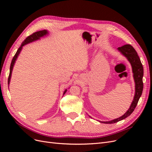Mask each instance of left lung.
Returning <instances> with one entry per match:
<instances>
[{
    "label": "left lung",
    "instance_id": "obj_1",
    "mask_svg": "<svg viewBox=\"0 0 152 152\" xmlns=\"http://www.w3.org/2000/svg\"><path fill=\"white\" fill-rule=\"evenodd\" d=\"M118 50L119 52H121V54H122V55L126 57L127 60L129 61L131 65L133 73V77H134V80L135 82V94L134 96V99H133V101L129 108L127 111L124 113L122 116L110 121H99L100 122H102L104 124L116 123L129 116L133 112V111H134L137 103H138V101L142 94V89H143V82H142L143 67H142L140 57L138 55H137L136 50L132 45L129 44H126L123 45L122 47H119L118 48Z\"/></svg>",
    "mask_w": 152,
    "mask_h": 152
}]
</instances>
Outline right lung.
Masks as SVG:
<instances>
[{
	"instance_id": "add662e5",
	"label": "right lung",
	"mask_w": 152,
	"mask_h": 152,
	"mask_svg": "<svg viewBox=\"0 0 152 152\" xmlns=\"http://www.w3.org/2000/svg\"><path fill=\"white\" fill-rule=\"evenodd\" d=\"M48 34V30H41V31H37V32H35V33H34L33 34L30 35V36L27 37L26 38V39L23 41V42H22L21 46L18 48L17 52L16 53L15 56L13 57L12 59V61H11V66H10V75H9V77H8V84H10V80H11V73H12V69H13V66H14V65H15V61L16 60V59L18 56V55L20 54L21 50L23 48V46H24L25 45L28 44V43H30V42H34V41H35V40H37L39 39H40V37H42ZM66 89L64 91L63 93V95L65 94L66 93Z\"/></svg>"
}]
</instances>
